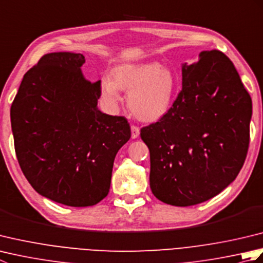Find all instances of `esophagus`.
Masks as SVG:
<instances>
[{"label":"esophagus","instance_id":"34e87169","mask_svg":"<svg viewBox=\"0 0 263 263\" xmlns=\"http://www.w3.org/2000/svg\"><path fill=\"white\" fill-rule=\"evenodd\" d=\"M140 135V128H139L137 125H131V137L132 139H136Z\"/></svg>","mask_w":263,"mask_h":263}]
</instances>
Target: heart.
Here are the masks:
<instances>
[{"label":"heart","instance_id":"heart-1","mask_svg":"<svg viewBox=\"0 0 263 263\" xmlns=\"http://www.w3.org/2000/svg\"><path fill=\"white\" fill-rule=\"evenodd\" d=\"M119 89L128 92L127 105L137 119L156 122L171 110L178 90V81L168 69L158 63L125 64L113 71V80L104 78L102 97L110 106L121 99Z\"/></svg>","mask_w":263,"mask_h":263}]
</instances>
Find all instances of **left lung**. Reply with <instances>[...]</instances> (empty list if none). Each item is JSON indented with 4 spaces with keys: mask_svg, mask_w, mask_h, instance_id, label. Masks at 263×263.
<instances>
[{
    "mask_svg": "<svg viewBox=\"0 0 263 263\" xmlns=\"http://www.w3.org/2000/svg\"><path fill=\"white\" fill-rule=\"evenodd\" d=\"M252 100L232 61L200 53L182 68V90L171 110L141 128L150 152V189L172 205L214 198L235 180L247 158Z\"/></svg>",
    "mask_w": 263,
    "mask_h": 263,
    "instance_id": "8db88e82",
    "label": "left lung"
}]
</instances>
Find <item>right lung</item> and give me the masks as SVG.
Returning <instances> with one entry per match:
<instances>
[{
    "label": "right lung",
    "mask_w": 263,
    "mask_h": 263,
    "mask_svg": "<svg viewBox=\"0 0 263 263\" xmlns=\"http://www.w3.org/2000/svg\"><path fill=\"white\" fill-rule=\"evenodd\" d=\"M85 61L68 52L44 55L24 76L10 111L28 182L69 206L97 204L108 194L115 156L131 138L124 116L98 109L100 81L83 78Z\"/></svg>",
    "instance_id": "right-lung-1"
}]
</instances>
